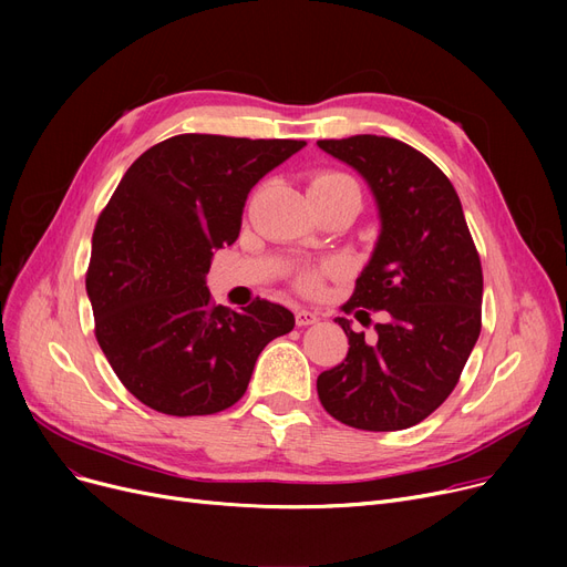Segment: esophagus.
Instances as JSON below:
<instances>
[{"mask_svg": "<svg viewBox=\"0 0 567 567\" xmlns=\"http://www.w3.org/2000/svg\"><path fill=\"white\" fill-rule=\"evenodd\" d=\"M317 321H319L317 312H312V310H306V308L296 310V323H299V326H310V323H317Z\"/></svg>", "mask_w": 567, "mask_h": 567, "instance_id": "obj_1", "label": "esophagus"}]
</instances>
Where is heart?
<instances>
[{
  "label": "heart",
  "instance_id": "obj_1",
  "mask_svg": "<svg viewBox=\"0 0 567 567\" xmlns=\"http://www.w3.org/2000/svg\"><path fill=\"white\" fill-rule=\"evenodd\" d=\"M344 182H351V178L342 172H319L312 176V184H310V190L312 188H319V186H333V184H344ZM336 268L333 266H321V268H303V271L296 274L293 278V285L299 287L303 293H317L321 289V280L323 276L333 274Z\"/></svg>",
  "mask_w": 567,
  "mask_h": 567
}]
</instances>
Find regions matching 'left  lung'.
Segmentation results:
<instances>
[{"mask_svg": "<svg viewBox=\"0 0 567 567\" xmlns=\"http://www.w3.org/2000/svg\"><path fill=\"white\" fill-rule=\"evenodd\" d=\"M319 148L370 184L381 216L374 255L349 315L383 310L374 338L351 331L347 359L317 377L321 406L368 432H398L425 421L453 393L483 326V266L462 202L425 154L393 137L319 140Z\"/></svg>", "mask_w": 567, "mask_h": 567, "instance_id": "obj_1", "label": "left lung"}]
</instances>
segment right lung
<instances>
[{"label": "right lung", "instance_id": "obj_1", "mask_svg": "<svg viewBox=\"0 0 567 567\" xmlns=\"http://www.w3.org/2000/svg\"><path fill=\"white\" fill-rule=\"evenodd\" d=\"M306 140L184 133L128 167L101 212L86 293L114 374L167 415H212L244 398L261 349L293 329L266 299L244 312L206 289L216 248L231 246L259 178Z\"/></svg>", "mask_w": 567, "mask_h": 567}]
</instances>
